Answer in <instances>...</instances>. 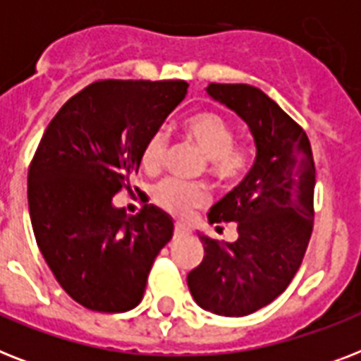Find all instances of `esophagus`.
<instances>
[{"label":"esophagus","mask_w":361,"mask_h":361,"mask_svg":"<svg viewBox=\"0 0 361 361\" xmlns=\"http://www.w3.org/2000/svg\"><path fill=\"white\" fill-rule=\"evenodd\" d=\"M191 234V231L183 225H174V238H185Z\"/></svg>","instance_id":"obj_1"}]
</instances>
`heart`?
<instances>
[{
  "label": "heart",
  "mask_w": 361,
  "mask_h": 361,
  "mask_svg": "<svg viewBox=\"0 0 361 361\" xmlns=\"http://www.w3.org/2000/svg\"><path fill=\"white\" fill-rule=\"evenodd\" d=\"M183 130L187 140L195 144L208 159V174L214 180L228 183L245 174L251 157L247 149L236 146V129L225 116L212 110H200L183 121ZM166 146V133L161 129L153 130L142 146V166L149 172L161 169ZM152 200L176 217H187L192 209L200 208L206 202V191L202 187L183 183L180 180H163L153 187Z\"/></svg>",
  "instance_id": "obj_1"
}]
</instances>
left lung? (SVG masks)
<instances>
[{
	"label": "left lung",
	"mask_w": 361,
	"mask_h": 361,
	"mask_svg": "<svg viewBox=\"0 0 361 361\" xmlns=\"http://www.w3.org/2000/svg\"><path fill=\"white\" fill-rule=\"evenodd\" d=\"M206 92L249 125L257 159L208 214L209 223H236L238 240L198 234L204 258L187 285L209 313L245 317L283 294L302 266L314 221L313 152L305 130L262 90L209 84Z\"/></svg>",
	"instance_id": "8db88e82"
}]
</instances>
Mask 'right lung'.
Instances as JSON below:
<instances>
[{
    "label": "right lung",
    "mask_w": 361,
    "mask_h": 361,
    "mask_svg": "<svg viewBox=\"0 0 361 361\" xmlns=\"http://www.w3.org/2000/svg\"><path fill=\"white\" fill-rule=\"evenodd\" d=\"M185 80H99L54 116L27 172L37 245L61 288L99 313L142 302L153 260L174 223L152 204L114 208L130 189L147 136L185 99Z\"/></svg>",
    "instance_id": "1"
}]
</instances>
